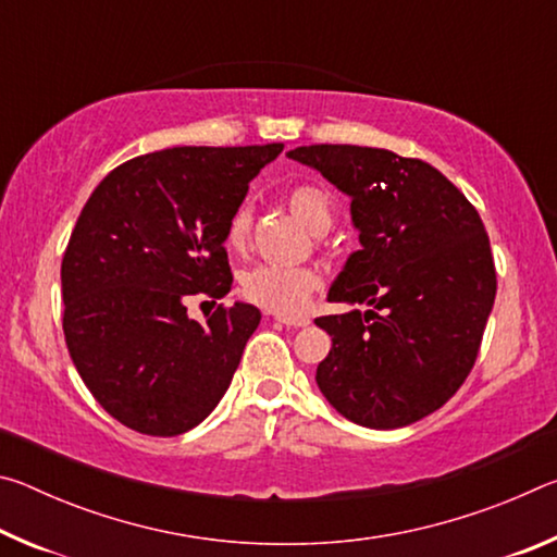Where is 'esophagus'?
I'll return each mask as SVG.
<instances>
[{
    "instance_id": "esophagus-1",
    "label": "esophagus",
    "mask_w": 557,
    "mask_h": 557,
    "mask_svg": "<svg viewBox=\"0 0 557 557\" xmlns=\"http://www.w3.org/2000/svg\"><path fill=\"white\" fill-rule=\"evenodd\" d=\"M275 322H277V324H285V326L299 329V326H307L309 319H305V317H275Z\"/></svg>"
}]
</instances>
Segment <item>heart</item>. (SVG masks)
<instances>
[{
  "mask_svg": "<svg viewBox=\"0 0 557 557\" xmlns=\"http://www.w3.org/2000/svg\"><path fill=\"white\" fill-rule=\"evenodd\" d=\"M287 206L297 219L312 233H324L334 221L332 201L317 186L299 184L289 188ZM252 228V209L248 203H240L233 211L225 225V245L231 250H243L250 240ZM319 287V277L309 268H285V265H256L243 272L240 289L243 297L258 305L268 312L282 317L299 314L307 307L312 292Z\"/></svg>",
  "mask_w": 557,
  "mask_h": 557,
  "instance_id": "b5f03b06",
  "label": "heart"
}]
</instances>
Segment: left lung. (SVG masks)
Instances as JSON below:
<instances>
[{"label": "left lung", "mask_w": 557, "mask_h": 557, "mask_svg": "<svg viewBox=\"0 0 557 557\" xmlns=\"http://www.w3.org/2000/svg\"><path fill=\"white\" fill-rule=\"evenodd\" d=\"M351 199L361 250L329 301L369 312L319 317L332 351L324 398L356 425L395 430L442 408L467 381L496 297L492 245L467 196L422 159L356 145L287 152Z\"/></svg>", "instance_id": "obj_1"}]
</instances>
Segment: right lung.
Instances as JSON below:
<instances>
[{
  "instance_id": "1",
  "label": "right lung",
  "mask_w": 557,
  "mask_h": 557,
  "mask_svg": "<svg viewBox=\"0 0 557 557\" xmlns=\"http://www.w3.org/2000/svg\"><path fill=\"white\" fill-rule=\"evenodd\" d=\"M282 149L143 154L83 206L61 265L65 346L92 398L129 430L182 435L228 391L260 309L219 305L196 322L186 301L231 292L225 225Z\"/></svg>"
}]
</instances>
